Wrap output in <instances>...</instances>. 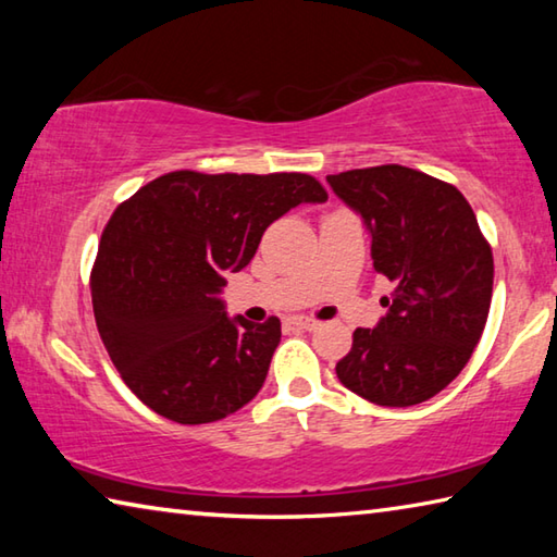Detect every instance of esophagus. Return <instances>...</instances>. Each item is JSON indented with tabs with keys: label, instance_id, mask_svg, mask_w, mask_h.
Masks as SVG:
<instances>
[{
	"label": "esophagus",
	"instance_id": "esophagus-1",
	"mask_svg": "<svg viewBox=\"0 0 557 557\" xmlns=\"http://www.w3.org/2000/svg\"><path fill=\"white\" fill-rule=\"evenodd\" d=\"M289 324H295L299 329H307V332H314V329L319 326L317 319H309V317H292Z\"/></svg>",
	"mask_w": 557,
	"mask_h": 557
}]
</instances>
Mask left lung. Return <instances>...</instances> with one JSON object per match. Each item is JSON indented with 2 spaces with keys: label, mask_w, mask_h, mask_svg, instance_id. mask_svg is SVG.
Wrapping results in <instances>:
<instances>
[{
  "label": "left lung",
  "mask_w": 557,
  "mask_h": 557,
  "mask_svg": "<svg viewBox=\"0 0 557 557\" xmlns=\"http://www.w3.org/2000/svg\"><path fill=\"white\" fill-rule=\"evenodd\" d=\"M361 213L373 270L393 282L375 329H356L336 375L385 408L430 400L457 379L486 326L492 245L457 186L400 164L326 176Z\"/></svg>",
  "instance_id": "1"
}]
</instances>
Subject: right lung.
<instances>
[{"mask_svg":"<svg viewBox=\"0 0 557 557\" xmlns=\"http://www.w3.org/2000/svg\"><path fill=\"white\" fill-rule=\"evenodd\" d=\"M314 176L169 172L122 201L90 270L102 344L127 388L178 425L240 410L265 383L280 319L225 314L215 297L272 221L326 201Z\"/></svg>","mask_w":557,"mask_h":557,"instance_id":"right-lung-1","label":"right lung"}]
</instances>
